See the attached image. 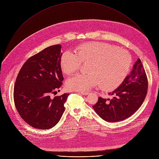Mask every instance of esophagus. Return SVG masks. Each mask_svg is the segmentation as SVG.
I'll list each match as a JSON object with an SVG mask.
<instances>
[{"instance_id": "34e87169", "label": "esophagus", "mask_w": 159, "mask_h": 159, "mask_svg": "<svg viewBox=\"0 0 159 159\" xmlns=\"http://www.w3.org/2000/svg\"><path fill=\"white\" fill-rule=\"evenodd\" d=\"M79 93L82 94V95H83V96H87V95L90 94L89 93H86V92H79Z\"/></svg>"}]
</instances>
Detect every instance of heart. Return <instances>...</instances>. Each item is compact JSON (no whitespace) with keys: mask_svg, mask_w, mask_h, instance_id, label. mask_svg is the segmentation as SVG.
I'll use <instances>...</instances> for the list:
<instances>
[{"mask_svg":"<svg viewBox=\"0 0 159 159\" xmlns=\"http://www.w3.org/2000/svg\"><path fill=\"white\" fill-rule=\"evenodd\" d=\"M89 62L87 74H77L68 79L66 87L71 90L85 91L99 84L101 89L111 91L118 87L129 74L131 57L125 50L115 45L91 42L79 44L75 53L66 51L60 57L62 72L70 75L77 72L81 63Z\"/></svg>","mask_w":159,"mask_h":159,"instance_id":"heart-1","label":"heart"}]
</instances>
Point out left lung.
<instances>
[{"label": "left lung", "mask_w": 159, "mask_h": 159, "mask_svg": "<svg viewBox=\"0 0 159 159\" xmlns=\"http://www.w3.org/2000/svg\"><path fill=\"white\" fill-rule=\"evenodd\" d=\"M148 80L140 58L133 66L130 74L123 82L109 94L112 99L99 97L93 106L97 114L107 122L123 121L137 111L147 96Z\"/></svg>", "instance_id": "1"}]
</instances>
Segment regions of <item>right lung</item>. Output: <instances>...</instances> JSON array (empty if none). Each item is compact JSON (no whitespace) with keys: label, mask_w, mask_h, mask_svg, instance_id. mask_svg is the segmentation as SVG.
<instances>
[{"label":"right lung","mask_w":159,"mask_h":159,"mask_svg":"<svg viewBox=\"0 0 159 159\" xmlns=\"http://www.w3.org/2000/svg\"><path fill=\"white\" fill-rule=\"evenodd\" d=\"M61 46L55 44L30 57L22 65L14 85V100L20 117L31 126L41 129L55 126L65 111L69 94L51 98L62 85L60 60Z\"/></svg>","instance_id":"obj_1"}]
</instances>
